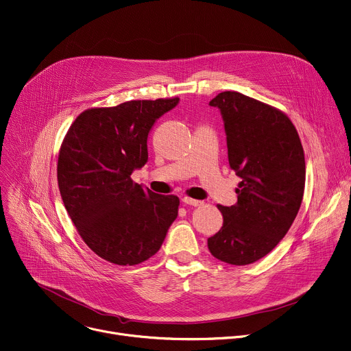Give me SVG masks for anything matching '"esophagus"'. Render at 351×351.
<instances>
[{
    "label": "esophagus",
    "mask_w": 351,
    "mask_h": 351,
    "mask_svg": "<svg viewBox=\"0 0 351 351\" xmlns=\"http://www.w3.org/2000/svg\"><path fill=\"white\" fill-rule=\"evenodd\" d=\"M182 202H183L184 204H187V206H193V207H197V206H202V204H203V202H200V200L189 199V197H183Z\"/></svg>",
    "instance_id": "obj_1"
}]
</instances>
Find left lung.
Segmentation results:
<instances>
[{"label": "left lung", "mask_w": 351, "mask_h": 351, "mask_svg": "<svg viewBox=\"0 0 351 351\" xmlns=\"http://www.w3.org/2000/svg\"><path fill=\"white\" fill-rule=\"evenodd\" d=\"M219 109L228 162L241 178L235 206H218L221 230L208 238L214 258L235 266L266 256L289 232L305 187L304 149L282 112L234 90L208 104Z\"/></svg>", "instance_id": "8db88e82"}]
</instances>
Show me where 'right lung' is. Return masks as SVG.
Wrapping results in <instances>:
<instances>
[{
  "label": "right lung",
  "instance_id": "obj_1",
  "mask_svg": "<svg viewBox=\"0 0 351 351\" xmlns=\"http://www.w3.org/2000/svg\"><path fill=\"white\" fill-rule=\"evenodd\" d=\"M178 104L172 98L88 109L62 141L57 164L62 203L84 242L110 263L149 259L178 217L176 196L156 195L130 178L148 161L152 125Z\"/></svg>",
  "mask_w": 351,
  "mask_h": 351
}]
</instances>
